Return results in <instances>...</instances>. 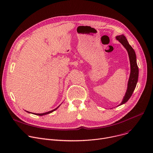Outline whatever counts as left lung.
<instances>
[{
  "mask_svg": "<svg viewBox=\"0 0 153 153\" xmlns=\"http://www.w3.org/2000/svg\"><path fill=\"white\" fill-rule=\"evenodd\" d=\"M116 39L124 46V48L127 51L131 64V74L127 84V89L122 102L120 104V105H121L127 102L128 99L131 98L134 91L135 89L138 78V67L137 64L135 51L132 48V47L129 45L126 37L124 35H120V36H116ZM120 105H118V106H120Z\"/></svg>",
  "mask_w": 153,
  "mask_h": 153,
  "instance_id": "obj_1",
  "label": "left lung"
}]
</instances>
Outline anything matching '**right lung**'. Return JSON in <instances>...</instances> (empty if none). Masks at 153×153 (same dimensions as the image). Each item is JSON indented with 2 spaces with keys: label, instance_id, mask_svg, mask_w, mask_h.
Segmentation results:
<instances>
[{
  "label": "right lung",
  "instance_id": "1",
  "mask_svg": "<svg viewBox=\"0 0 153 153\" xmlns=\"http://www.w3.org/2000/svg\"><path fill=\"white\" fill-rule=\"evenodd\" d=\"M60 106V105H59ZM59 107H57L56 108H55V109H54V110H51V111H48V112H46V113H33V114H36V115H39V116H43V115H45V114H49V113H52L53 111H55L57 108H59ZM27 113H30V112H29V111H26Z\"/></svg>",
  "mask_w": 153,
  "mask_h": 153
}]
</instances>
